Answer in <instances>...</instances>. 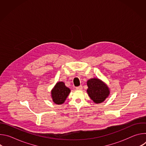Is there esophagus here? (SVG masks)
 Returning a JSON list of instances; mask_svg holds the SVG:
<instances>
[{
    "mask_svg": "<svg viewBox=\"0 0 146 146\" xmlns=\"http://www.w3.org/2000/svg\"><path fill=\"white\" fill-rule=\"evenodd\" d=\"M76 88L77 90H81V89H82V86H80L78 87H77Z\"/></svg>",
    "mask_w": 146,
    "mask_h": 146,
    "instance_id": "34e87169",
    "label": "esophagus"
}]
</instances>
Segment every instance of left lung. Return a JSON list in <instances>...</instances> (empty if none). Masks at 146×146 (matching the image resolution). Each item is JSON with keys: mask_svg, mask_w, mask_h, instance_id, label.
I'll list each match as a JSON object with an SVG mask.
<instances>
[{"mask_svg": "<svg viewBox=\"0 0 146 146\" xmlns=\"http://www.w3.org/2000/svg\"><path fill=\"white\" fill-rule=\"evenodd\" d=\"M88 89L87 92L90 98L95 103H101L110 95V91L105 82L98 78H93L87 82Z\"/></svg>", "mask_w": 146, "mask_h": 146, "instance_id": "left-lung-1", "label": "left lung"}]
</instances>
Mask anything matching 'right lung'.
<instances>
[{"instance_id":"add662e5","label":"right lung","mask_w":146,"mask_h":146,"mask_svg":"<svg viewBox=\"0 0 146 146\" xmlns=\"http://www.w3.org/2000/svg\"><path fill=\"white\" fill-rule=\"evenodd\" d=\"M70 91V89L65 86L63 81L57 82L51 91V97L53 102L56 105L63 104Z\"/></svg>"}]
</instances>
